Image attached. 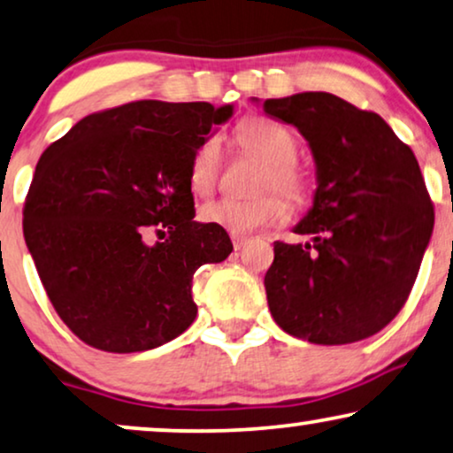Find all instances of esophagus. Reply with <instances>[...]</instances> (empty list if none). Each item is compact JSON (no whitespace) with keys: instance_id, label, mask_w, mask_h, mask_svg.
<instances>
[{"instance_id":"1","label":"esophagus","mask_w":453,"mask_h":453,"mask_svg":"<svg viewBox=\"0 0 453 453\" xmlns=\"http://www.w3.org/2000/svg\"><path fill=\"white\" fill-rule=\"evenodd\" d=\"M245 243H248V237H243V234H233V248L234 250H243Z\"/></svg>"}]
</instances>
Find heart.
Wrapping results in <instances>:
<instances>
[{
  "instance_id": "1",
  "label": "heart",
  "mask_w": 453,
  "mask_h": 453,
  "mask_svg": "<svg viewBox=\"0 0 453 453\" xmlns=\"http://www.w3.org/2000/svg\"><path fill=\"white\" fill-rule=\"evenodd\" d=\"M239 143L268 162L262 179V189H279L287 199L299 203L305 197V180L296 168L297 139L289 128L270 119L245 120L237 131ZM220 139L216 134L205 137L193 151L189 164V183L196 193L214 189L220 173ZM287 205L277 193L237 199L220 197L208 202L199 210V219L205 225L225 228L231 234H248L257 228L283 222Z\"/></svg>"
}]
</instances>
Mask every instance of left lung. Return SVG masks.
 <instances>
[{
  "mask_svg": "<svg viewBox=\"0 0 453 453\" xmlns=\"http://www.w3.org/2000/svg\"><path fill=\"white\" fill-rule=\"evenodd\" d=\"M257 102V99H256ZM312 150V208L274 243L264 277L277 325L319 345L362 342L403 308L431 241L434 210L414 151L374 111L325 91L266 99Z\"/></svg>",
  "mask_w": 453,
  "mask_h": 453,
  "instance_id": "left-lung-1",
  "label": "left lung"
}]
</instances>
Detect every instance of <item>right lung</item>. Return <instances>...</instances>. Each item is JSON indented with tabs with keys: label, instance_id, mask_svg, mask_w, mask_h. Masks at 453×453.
I'll return each mask as SVG.
<instances>
[{
	"label": "right lung",
	"instance_id": "1",
	"mask_svg": "<svg viewBox=\"0 0 453 453\" xmlns=\"http://www.w3.org/2000/svg\"><path fill=\"white\" fill-rule=\"evenodd\" d=\"M233 105L141 99L85 116L39 157L25 241L56 312L111 354L160 348L197 316L202 264L226 260L225 228L197 222L193 151ZM160 240L150 244L147 237Z\"/></svg>",
	"mask_w": 453,
	"mask_h": 453
}]
</instances>
